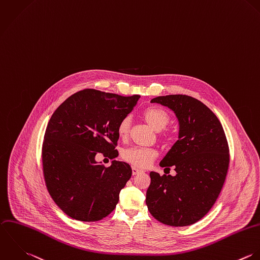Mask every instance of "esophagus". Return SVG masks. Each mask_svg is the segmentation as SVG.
Here are the masks:
<instances>
[{
	"mask_svg": "<svg viewBox=\"0 0 260 260\" xmlns=\"http://www.w3.org/2000/svg\"><path fill=\"white\" fill-rule=\"evenodd\" d=\"M142 173V171L141 170H138V169H136V168H132V174L133 175H136V174H138V173Z\"/></svg>",
	"mask_w": 260,
	"mask_h": 260,
	"instance_id": "34e87169",
	"label": "esophagus"
}]
</instances>
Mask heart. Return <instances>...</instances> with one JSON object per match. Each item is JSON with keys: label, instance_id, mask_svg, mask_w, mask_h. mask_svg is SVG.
Wrapping results in <instances>:
<instances>
[{"label": "heart", "instance_id": "obj_1", "mask_svg": "<svg viewBox=\"0 0 260 260\" xmlns=\"http://www.w3.org/2000/svg\"><path fill=\"white\" fill-rule=\"evenodd\" d=\"M144 121L156 132L164 130L170 123V115L161 108L152 106L146 108L142 112ZM130 130V119L128 117L123 118L117 127L118 135L121 138H126ZM160 139L164 143L169 144L173 141V137L168 134H160ZM158 153L153 148H141L131 147L127 148L122 152V158L133 167L145 169L147 168L156 157Z\"/></svg>", "mask_w": 260, "mask_h": 260}]
</instances>
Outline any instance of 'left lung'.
Instances as JSON below:
<instances>
[{"label": "left lung", "instance_id": "1", "mask_svg": "<svg viewBox=\"0 0 260 260\" xmlns=\"http://www.w3.org/2000/svg\"><path fill=\"white\" fill-rule=\"evenodd\" d=\"M179 123L178 140L159 166L176 174L151 172L146 205L159 222L182 227L201 220L218 199L229 168V146L217 116L201 101L185 94L156 96Z\"/></svg>", "mask_w": 260, "mask_h": 260}]
</instances>
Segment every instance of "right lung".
Masks as SVG:
<instances>
[{
	"instance_id": "1",
	"label": "right lung",
	"mask_w": 260,
	"mask_h": 260,
	"mask_svg": "<svg viewBox=\"0 0 260 260\" xmlns=\"http://www.w3.org/2000/svg\"><path fill=\"white\" fill-rule=\"evenodd\" d=\"M139 98L86 88L52 114L42 144L43 174L52 200L71 218L94 222L116 208L132 170L117 160L107 168L94 157H117L118 124Z\"/></svg>"
}]
</instances>
